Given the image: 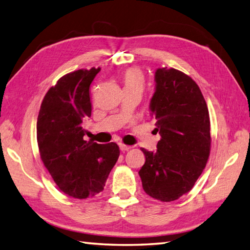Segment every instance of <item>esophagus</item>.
I'll return each mask as SVG.
<instances>
[{
	"label": "esophagus",
	"mask_w": 250,
	"mask_h": 250,
	"mask_svg": "<svg viewBox=\"0 0 250 250\" xmlns=\"http://www.w3.org/2000/svg\"><path fill=\"white\" fill-rule=\"evenodd\" d=\"M120 149H121V151L125 152V151H128L129 149H131V146H125V145H123V144H120Z\"/></svg>",
	"instance_id": "esophagus-1"
}]
</instances>
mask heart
I'll return each mask as SVG.
<instances>
[{
	"mask_svg": "<svg viewBox=\"0 0 250 250\" xmlns=\"http://www.w3.org/2000/svg\"><path fill=\"white\" fill-rule=\"evenodd\" d=\"M123 82L125 89L127 88H141L144 86V74L137 68L126 70L123 74Z\"/></svg>",
	"mask_w": 250,
	"mask_h": 250,
	"instance_id": "1",
	"label": "heart"
}]
</instances>
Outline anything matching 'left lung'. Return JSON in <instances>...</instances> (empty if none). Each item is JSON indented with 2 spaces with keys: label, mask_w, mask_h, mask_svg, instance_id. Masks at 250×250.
<instances>
[{
  "label": "left lung",
  "mask_w": 250,
  "mask_h": 250,
  "mask_svg": "<svg viewBox=\"0 0 250 250\" xmlns=\"http://www.w3.org/2000/svg\"><path fill=\"white\" fill-rule=\"evenodd\" d=\"M151 116L161 139L157 150L142 149V188L162 202L176 201L194 186L210 153L209 112L197 84L179 70L155 71Z\"/></svg>",
  "instance_id": "1"
}]
</instances>
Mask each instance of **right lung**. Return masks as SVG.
Masks as SVG:
<instances>
[{"mask_svg":"<svg viewBox=\"0 0 250 250\" xmlns=\"http://www.w3.org/2000/svg\"><path fill=\"white\" fill-rule=\"evenodd\" d=\"M100 68L63 75L41 104L37 123L40 155L59 189L87 198L104 190L120 156L119 146L83 139V122L90 118L89 86Z\"/></svg>","mask_w":250,"mask_h":250,"instance_id":"1","label":"right lung"}]
</instances>
